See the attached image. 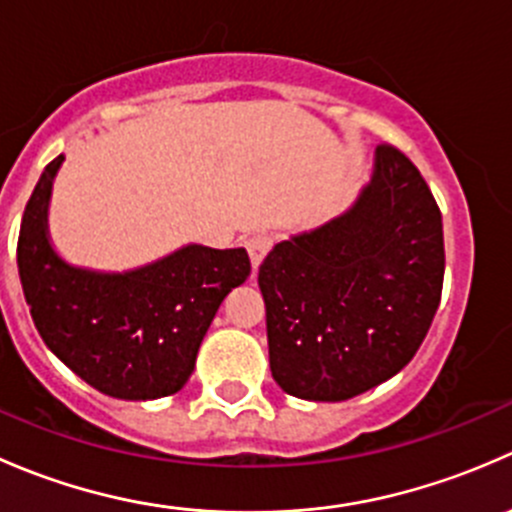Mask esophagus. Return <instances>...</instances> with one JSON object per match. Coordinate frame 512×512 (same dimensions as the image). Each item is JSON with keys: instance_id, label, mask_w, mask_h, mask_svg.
<instances>
[{"instance_id": "34e87169", "label": "esophagus", "mask_w": 512, "mask_h": 512, "mask_svg": "<svg viewBox=\"0 0 512 512\" xmlns=\"http://www.w3.org/2000/svg\"><path fill=\"white\" fill-rule=\"evenodd\" d=\"M245 247H247V252H250L252 267H255V270H257V267L262 265V260H265L267 252H270L272 237L270 235H262V232H257V235H252L250 240L245 242Z\"/></svg>"}]
</instances>
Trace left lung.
I'll list each match as a JSON object with an SVG mask.
<instances>
[{
	"label": "left lung",
	"instance_id": "8db88e82",
	"mask_svg": "<svg viewBox=\"0 0 512 512\" xmlns=\"http://www.w3.org/2000/svg\"><path fill=\"white\" fill-rule=\"evenodd\" d=\"M441 210L418 168L379 146L356 200L277 242L257 285L270 369L304 401H347L399 374L421 347L443 287Z\"/></svg>",
	"mask_w": 512,
	"mask_h": 512
}]
</instances>
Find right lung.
Masks as SVG:
<instances>
[{"instance_id": "1", "label": "right lung", "mask_w": 512, "mask_h": 512, "mask_svg": "<svg viewBox=\"0 0 512 512\" xmlns=\"http://www.w3.org/2000/svg\"><path fill=\"white\" fill-rule=\"evenodd\" d=\"M64 156L51 160L22 218L17 265L41 339L101 394L151 401L175 394L195 369L223 299L250 277L245 247H178L126 272L66 262L51 245L49 203Z\"/></svg>"}]
</instances>
